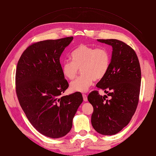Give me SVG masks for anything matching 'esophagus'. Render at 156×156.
Segmentation results:
<instances>
[{"label": "esophagus", "mask_w": 156, "mask_h": 156, "mask_svg": "<svg viewBox=\"0 0 156 156\" xmlns=\"http://www.w3.org/2000/svg\"><path fill=\"white\" fill-rule=\"evenodd\" d=\"M83 100L84 101H87L88 99H87V96L86 94H83Z\"/></svg>", "instance_id": "1"}]
</instances>
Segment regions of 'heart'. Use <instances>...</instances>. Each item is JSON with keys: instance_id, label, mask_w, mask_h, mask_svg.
<instances>
[{"instance_id": "obj_1", "label": "heart", "mask_w": 156, "mask_h": 156, "mask_svg": "<svg viewBox=\"0 0 156 156\" xmlns=\"http://www.w3.org/2000/svg\"><path fill=\"white\" fill-rule=\"evenodd\" d=\"M71 60H66L62 65L64 76L73 80L77 76L79 69L83 75L70 83L72 92H86L94 81L105 76L111 64V53L104 48H95L85 44L79 45L71 53Z\"/></svg>"}]
</instances>
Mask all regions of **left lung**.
<instances>
[{"mask_svg": "<svg viewBox=\"0 0 156 156\" xmlns=\"http://www.w3.org/2000/svg\"><path fill=\"white\" fill-rule=\"evenodd\" d=\"M112 47L111 64L105 76L96 87L107 96L98 91L89 94L88 100L94 108L91 123L98 133L112 135L129 124L139 102L141 72L135 51L123 41L97 40Z\"/></svg>", "mask_w": 156, "mask_h": 156, "instance_id": "left-lung-1", "label": "left lung"}]
</instances>
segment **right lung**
I'll return each mask as SVG.
<instances>
[{
  "label": "right lung",
  "mask_w": 156,
  "mask_h": 156,
  "mask_svg": "<svg viewBox=\"0 0 156 156\" xmlns=\"http://www.w3.org/2000/svg\"><path fill=\"white\" fill-rule=\"evenodd\" d=\"M73 39L67 37L32 44L23 52L17 66L16 93L20 105L33 127L53 139L69 133L83 101L81 92L62 96L69 84L60 57Z\"/></svg>",
  "instance_id": "right-lung-1"
}]
</instances>
